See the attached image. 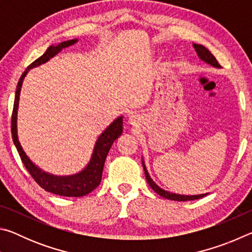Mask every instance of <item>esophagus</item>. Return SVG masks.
<instances>
[{"label": "esophagus", "instance_id": "1", "mask_svg": "<svg viewBox=\"0 0 252 252\" xmlns=\"http://www.w3.org/2000/svg\"><path fill=\"white\" fill-rule=\"evenodd\" d=\"M134 120V117H131V121H133Z\"/></svg>", "mask_w": 252, "mask_h": 252}]
</instances>
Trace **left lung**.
Instances as JSON below:
<instances>
[{
  "mask_svg": "<svg viewBox=\"0 0 252 252\" xmlns=\"http://www.w3.org/2000/svg\"><path fill=\"white\" fill-rule=\"evenodd\" d=\"M193 46H194L195 51H197V53L200 57V59H202L203 61H206L207 63H209V64H211L213 66L220 67L219 62L217 61L215 55H213L207 48H204L203 45H200V44H193ZM143 169H144V173H146V178H147V181L149 183V186H150L158 194L161 195V197L167 198V199H170V200H176V201H188V200L199 199V198H201L204 195V194H201V195H180V194H174V193L167 192V191L162 190L161 188L158 187L156 183L152 181V179L150 178V176H149V173L147 171L146 167H144V164H143Z\"/></svg>",
  "mask_w": 252,
  "mask_h": 252,
  "instance_id": "left-lung-1",
  "label": "left lung"
}]
</instances>
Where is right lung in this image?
Returning a JSON list of instances; mask_svg holds the SVG:
<instances>
[{"instance_id":"right-lung-1","label":"right lung","mask_w":252,"mask_h":252,"mask_svg":"<svg viewBox=\"0 0 252 252\" xmlns=\"http://www.w3.org/2000/svg\"><path fill=\"white\" fill-rule=\"evenodd\" d=\"M75 42L76 40H69L62 42V43H60L58 45L49 46L43 55H41L39 59H36L35 61L32 62L31 64L28 66V69L23 72L22 75H21L18 87H16L14 105L11 118L12 138H13V142L16 147V150L19 152L21 160L23 162L24 167L27 168L29 173L31 174V177L41 188H43L44 190L49 191L51 193L64 195V197H83V195L90 193L91 191L94 190L95 188L100 185L105 158L108 156L112 143L122 134V118H118L117 120L100 135V138L97 139L94 147V151H93L92 159L88 167L85 168V170H83V171L80 172L79 174H76V176L54 177L51 176L49 173L43 172L42 170L35 167L24 153L23 149L19 142L18 133H16V113H18L21 87H22L23 79L25 74L28 73V71L34 66H37L42 64V63L49 61L51 58L54 57V55L60 52L62 49L72 45L75 43Z\"/></svg>"}]
</instances>
